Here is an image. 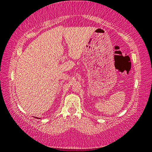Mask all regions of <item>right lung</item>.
Segmentation results:
<instances>
[{
	"mask_svg": "<svg viewBox=\"0 0 152 152\" xmlns=\"http://www.w3.org/2000/svg\"><path fill=\"white\" fill-rule=\"evenodd\" d=\"M37 118V119H38V118Z\"/></svg>",
	"mask_w": 152,
	"mask_h": 152,
	"instance_id": "add662e5",
	"label": "right lung"
}]
</instances>
